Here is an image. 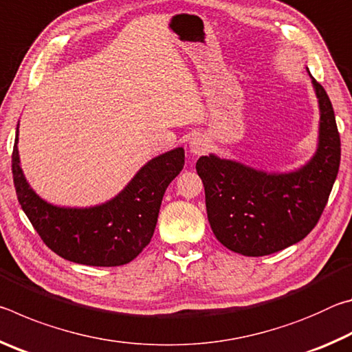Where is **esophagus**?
Returning <instances> with one entry per match:
<instances>
[{
    "label": "esophagus",
    "mask_w": 352,
    "mask_h": 352,
    "mask_svg": "<svg viewBox=\"0 0 352 352\" xmlns=\"http://www.w3.org/2000/svg\"><path fill=\"white\" fill-rule=\"evenodd\" d=\"M208 148H210V141L204 135H195L189 142V152L192 155L205 153Z\"/></svg>",
    "instance_id": "1"
}]
</instances>
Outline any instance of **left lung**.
<instances>
[{"mask_svg":"<svg viewBox=\"0 0 352 352\" xmlns=\"http://www.w3.org/2000/svg\"><path fill=\"white\" fill-rule=\"evenodd\" d=\"M311 79L320 126L317 151L305 166L267 172L214 153L195 164L212 233L231 252L265 256L294 245L311 233L324 210L340 166V135L329 96Z\"/></svg>","mask_w":352,"mask_h":352,"instance_id":"8db88e82","label":"left lung"}]
</instances>
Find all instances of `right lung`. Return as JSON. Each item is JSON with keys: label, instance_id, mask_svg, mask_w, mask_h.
Segmentation results:
<instances>
[{"label": "right lung", "instance_id": "1", "mask_svg": "<svg viewBox=\"0 0 352 352\" xmlns=\"http://www.w3.org/2000/svg\"><path fill=\"white\" fill-rule=\"evenodd\" d=\"M16 126L12 174L23 211L47 248L76 264L116 267L129 264L151 242L169 183L184 164L183 147L158 155L136 172L121 192L90 208L47 204L29 186L19 155Z\"/></svg>", "mask_w": 352, "mask_h": 352}]
</instances>
